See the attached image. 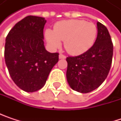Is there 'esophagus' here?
<instances>
[{"instance_id": "34e87169", "label": "esophagus", "mask_w": 121, "mask_h": 121, "mask_svg": "<svg viewBox=\"0 0 121 121\" xmlns=\"http://www.w3.org/2000/svg\"><path fill=\"white\" fill-rule=\"evenodd\" d=\"M59 58H60V59H65V58H66V56L64 55H62V54H60V55H59Z\"/></svg>"}]
</instances>
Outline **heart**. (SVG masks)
I'll use <instances>...</instances> for the list:
<instances>
[{
  "label": "heart",
  "mask_w": 121,
  "mask_h": 121,
  "mask_svg": "<svg viewBox=\"0 0 121 121\" xmlns=\"http://www.w3.org/2000/svg\"><path fill=\"white\" fill-rule=\"evenodd\" d=\"M97 34L95 24L81 19H69L57 22L54 30L46 29L45 36L53 49L59 48L64 41L66 50L71 55H81L94 44Z\"/></svg>",
  "instance_id": "obj_1"
}]
</instances>
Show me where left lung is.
<instances>
[{
  "mask_svg": "<svg viewBox=\"0 0 121 121\" xmlns=\"http://www.w3.org/2000/svg\"><path fill=\"white\" fill-rule=\"evenodd\" d=\"M97 36L94 45L83 54L66 58V79L71 89L81 93L97 88L107 78L113 57V43L109 31L97 23Z\"/></svg>",
  "mask_w": 121,
  "mask_h": 121,
  "instance_id": "8db88e82",
  "label": "left lung"
}]
</instances>
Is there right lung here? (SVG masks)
Masks as SVG:
<instances>
[{
    "instance_id": "obj_1",
    "label": "right lung",
    "mask_w": 121,
    "mask_h": 121,
    "mask_svg": "<svg viewBox=\"0 0 121 121\" xmlns=\"http://www.w3.org/2000/svg\"><path fill=\"white\" fill-rule=\"evenodd\" d=\"M44 17L27 16L17 22L5 39V61L12 81L20 89L33 92L41 89L59 60L57 52L44 46Z\"/></svg>"
}]
</instances>
